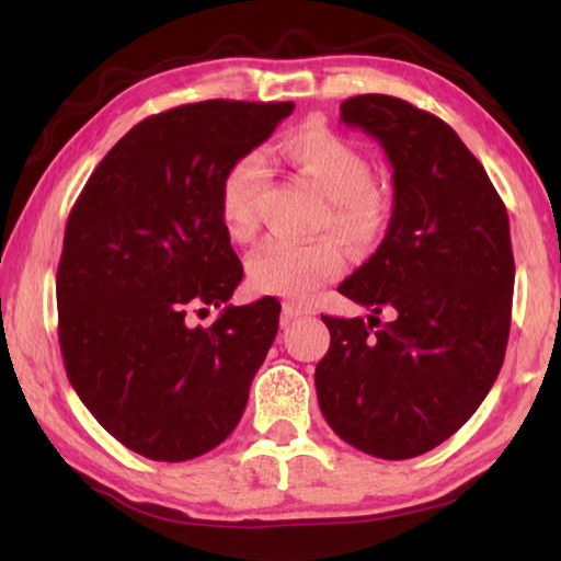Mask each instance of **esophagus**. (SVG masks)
Instances as JSON below:
<instances>
[{
  "label": "esophagus",
  "instance_id": "obj_1",
  "mask_svg": "<svg viewBox=\"0 0 561 561\" xmlns=\"http://www.w3.org/2000/svg\"><path fill=\"white\" fill-rule=\"evenodd\" d=\"M304 317H311V309L309 307H301V304H284L282 307V327H289L291 321L304 319Z\"/></svg>",
  "mask_w": 561,
  "mask_h": 561
}]
</instances>
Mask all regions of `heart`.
<instances>
[{"label":"heart","instance_id":"heart-1","mask_svg":"<svg viewBox=\"0 0 561 561\" xmlns=\"http://www.w3.org/2000/svg\"><path fill=\"white\" fill-rule=\"evenodd\" d=\"M282 156L327 201L321 227L348 250L366 252L383 240L391 227L393 205L383 187L374 183V168L364 150L331 128L309 123L282 140ZM267 180L260 156H242L227 168L220 183V220L234 242L254 234L257 197ZM344 257L334 240L314 242L270 240L247 264L250 284L262 294L309 299L319 287L336 279Z\"/></svg>","mask_w":561,"mask_h":561}]
</instances>
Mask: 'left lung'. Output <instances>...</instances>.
Instances as JSON below:
<instances>
[{"label": "left lung", "instance_id": "obj_1", "mask_svg": "<svg viewBox=\"0 0 561 561\" xmlns=\"http://www.w3.org/2000/svg\"><path fill=\"white\" fill-rule=\"evenodd\" d=\"M341 121L381 144L393 217L378 250L339 291L371 309L321 317L319 408L339 438L374 458L433 450L485 401L505 358L515 287L510 220L485 168L448 123L408 101L364 93ZM378 313L389 321L376 332Z\"/></svg>", "mask_w": 561, "mask_h": 561}]
</instances>
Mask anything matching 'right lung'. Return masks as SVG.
<instances>
[{
	"mask_svg": "<svg viewBox=\"0 0 561 561\" xmlns=\"http://www.w3.org/2000/svg\"><path fill=\"white\" fill-rule=\"evenodd\" d=\"M294 111L291 101H201L133 126L69 215L56 274L66 376L128 450L183 462L234 431L277 336L279 301L232 307L242 264L220 183ZM222 306L210 328L188 311Z\"/></svg>",
	"mask_w": 561,
	"mask_h": 561,
	"instance_id": "1",
	"label": "right lung"
}]
</instances>
